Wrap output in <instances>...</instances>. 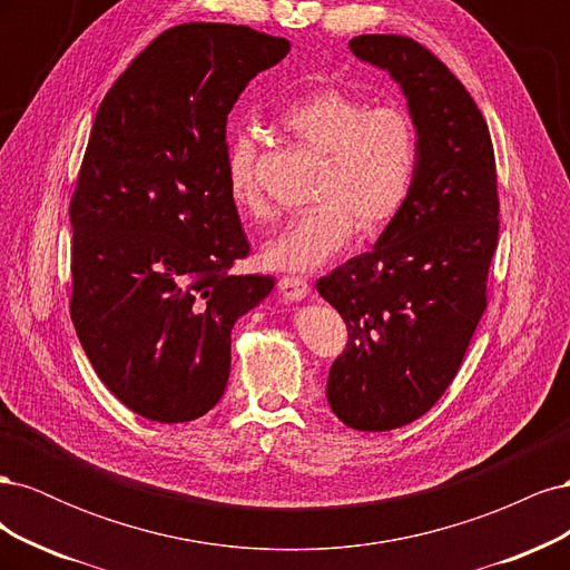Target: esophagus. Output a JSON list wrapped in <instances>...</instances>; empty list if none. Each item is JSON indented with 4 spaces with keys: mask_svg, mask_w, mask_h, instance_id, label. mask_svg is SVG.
<instances>
[{
    "mask_svg": "<svg viewBox=\"0 0 570 570\" xmlns=\"http://www.w3.org/2000/svg\"><path fill=\"white\" fill-rule=\"evenodd\" d=\"M278 289L281 295L289 302H299V299H306L308 292H312V285H308L304 278H299V275H285V278L278 281Z\"/></svg>",
    "mask_w": 570,
    "mask_h": 570,
    "instance_id": "34e87169",
    "label": "esophagus"
}]
</instances>
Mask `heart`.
<instances>
[{
    "label": "heart",
    "mask_w": 570,
    "mask_h": 570,
    "mask_svg": "<svg viewBox=\"0 0 570 570\" xmlns=\"http://www.w3.org/2000/svg\"><path fill=\"white\" fill-rule=\"evenodd\" d=\"M281 126L299 142L323 154L312 209L289 218L262 252L275 271H312L344 247L354 226L371 235L402 212L416 174V130L406 111L368 107L342 90L306 95L281 114ZM226 180L233 202L252 218H268L256 180V142L235 132L226 154Z\"/></svg>",
    "instance_id": "1"
}]
</instances>
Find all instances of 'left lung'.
Listing matches in <instances>:
<instances>
[{
  "instance_id": "obj_1",
  "label": "left lung",
  "mask_w": 570,
  "mask_h": 570,
  "mask_svg": "<svg viewBox=\"0 0 570 570\" xmlns=\"http://www.w3.org/2000/svg\"><path fill=\"white\" fill-rule=\"evenodd\" d=\"M352 55L400 85L416 128L411 193L371 252L316 283L347 323L327 404L354 430L421 419L461 368L488 306L499 199L485 118L433 51L404 36H358Z\"/></svg>"
}]
</instances>
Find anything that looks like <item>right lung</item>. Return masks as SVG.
Instances as JSON below:
<instances>
[{"instance_id": "obj_1", "label": "right lung", "mask_w": 570, "mask_h": 570, "mask_svg": "<svg viewBox=\"0 0 570 570\" xmlns=\"http://www.w3.org/2000/svg\"><path fill=\"white\" fill-rule=\"evenodd\" d=\"M285 38L183 23L140 51L101 101L71 199V318L99 381L140 416L185 423L230 375V331L271 275L249 254L226 180V124Z\"/></svg>"}]
</instances>
